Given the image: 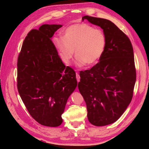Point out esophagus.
<instances>
[{"label":"esophagus","mask_w":149,"mask_h":149,"mask_svg":"<svg viewBox=\"0 0 149 149\" xmlns=\"http://www.w3.org/2000/svg\"><path fill=\"white\" fill-rule=\"evenodd\" d=\"M76 79H77V82L79 83V81H80V76H79V75L78 74V73H76Z\"/></svg>","instance_id":"34e87169"}]
</instances>
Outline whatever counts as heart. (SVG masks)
Returning <instances> with one entry per match:
<instances>
[{
  "mask_svg": "<svg viewBox=\"0 0 149 149\" xmlns=\"http://www.w3.org/2000/svg\"><path fill=\"white\" fill-rule=\"evenodd\" d=\"M54 44L65 64H70L75 51L78 65L83 66L99 62L104 52L107 39L101 30L86 24H78L65 29L64 38L55 37Z\"/></svg>",
  "mask_w": 149,
  "mask_h": 149,
  "instance_id": "b5f03b06",
  "label": "heart"
}]
</instances>
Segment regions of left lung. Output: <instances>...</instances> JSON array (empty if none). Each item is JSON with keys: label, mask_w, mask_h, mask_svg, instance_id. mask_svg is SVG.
Returning <instances> with one entry per match:
<instances>
[{"label": "left lung", "mask_w": 149, "mask_h": 149, "mask_svg": "<svg viewBox=\"0 0 149 149\" xmlns=\"http://www.w3.org/2000/svg\"><path fill=\"white\" fill-rule=\"evenodd\" d=\"M84 19L101 27L107 45L99 62L80 72L78 89L89 122L104 126L119 119L132 101L136 81L133 49L127 35L110 20L89 16Z\"/></svg>", "instance_id": "left-lung-1"}]
</instances>
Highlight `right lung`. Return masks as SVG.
I'll use <instances>...</instances> for the list:
<instances>
[{"mask_svg":"<svg viewBox=\"0 0 149 149\" xmlns=\"http://www.w3.org/2000/svg\"><path fill=\"white\" fill-rule=\"evenodd\" d=\"M62 25L43 24L24 39L17 58V87L30 115L40 124L57 127L77 87L74 70L60 59L52 37Z\"/></svg>","mask_w":149,"mask_h":149,"instance_id":"1","label":"right lung"}]
</instances>
